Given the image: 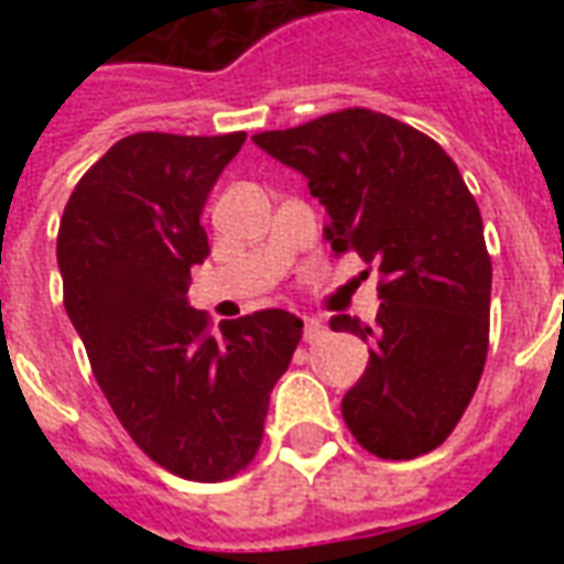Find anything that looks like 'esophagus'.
Wrapping results in <instances>:
<instances>
[{
	"instance_id": "esophagus-1",
	"label": "esophagus",
	"mask_w": 564,
	"mask_h": 564,
	"mask_svg": "<svg viewBox=\"0 0 564 564\" xmlns=\"http://www.w3.org/2000/svg\"><path fill=\"white\" fill-rule=\"evenodd\" d=\"M302 335H305V341H307V344H314V341H319L323 335H326V326H323L319 319H311V317H307V319H305V332H302Z\"/></svg>"
}]
</instances>
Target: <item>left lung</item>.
Returning <instances> with one entry per match:
<instances>
[{
	"label": "left lung",
	"mask_w": 564,
	"mask_h": 564,
	"mask_svg": "<svg viewBox=\"0 0 564 564\" xmlns=\"http://www.w3.org/2000/svg\"><path fill=\"white\" fill-rule=\"evenodd\" d=\"M307 177L329 214L326 241L380 271L378 329L335 314L368 347L341 402L354 437L380 459H416L456 429L484 375L492 262L480 208L444 148L368 108L253 135Z\"/></svg>",
	"instance_id": "1"
}]
</instances>
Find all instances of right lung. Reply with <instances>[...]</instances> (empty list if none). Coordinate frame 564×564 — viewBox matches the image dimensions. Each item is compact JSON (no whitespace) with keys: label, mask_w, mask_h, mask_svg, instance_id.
I'll use <instances>...</instances> for the list:
<instances>
[{"label":"right lung","mask_w":564,"mask_h":564,"mask_svg":"<svg viewBox=\"0 0 564 564\" xmlns=\"http://www.w3.org/2000/svg\"><path fill=\"white\" fill-rule=\"evenodd\" d=\"M245 139H120L78 181L56 238L66 314L111 411L150 459L196 484L257 456L269 395L302 338V319L281 307L210 335L186 302L189 269L208 257L202 208Z\"/></svg>","instance_id":"add662e5"}]
</instances>
